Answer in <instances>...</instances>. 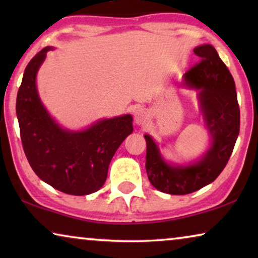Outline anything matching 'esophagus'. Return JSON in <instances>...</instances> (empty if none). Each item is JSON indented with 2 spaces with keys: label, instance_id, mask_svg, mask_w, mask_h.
<instances>
[{
  "label": "esophagus",
  "instance_id": "34e87169",
  "mask_svg": "<svg viewBox=\"0 0 258 258\" xmlns=\"http://www.w3.org/2000/svg\"><path fill=\"white\" fill-rule=\"evenodd\" d=\"M134 118H135V122L136 124L139 125H143L146 124V123L149 121V114H148V111L146 109H137L135 111V114H134Z\"/></svg>",
  "mask_w": 258,
  "mask_h": 258
}]
</instances>
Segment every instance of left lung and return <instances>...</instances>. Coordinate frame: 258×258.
I'll return each mask as SVG.
<instances>
[{
	"label": "left lung",
	"mask_w": 258,
	"mask_h": 258,
	"mask_svg": "<svg viewBox=\"0 0 258 258\" xmlns=\"http://www.w3.org/2000/svg\"><path fill=\"white\" fill-rule=\"evenodd\" d=\"M194 52L202 59L183 75V86L197 91L209 148L199 160L176 164L165 160L153 137L144 135L148 178L170 195H186L214 182L227 165L239 133V107L230 72L211 44L199 45Z\"/></svg>",
	"instance_id": "1"
}]
</instances>
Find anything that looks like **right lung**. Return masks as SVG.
<instances>
[{"label": "right lung", "instance_id": "1", "mask_svg": "<svg viewBox=\"0 0 258 258\" xmlns=\"http://www.w3.org/2000/svg\"><path fill=\"white\" fill-rule=\"evenodd\" d=\"M52 49H42L24 70L16 100L21 141L42 181L69 195H89L104 184L112 156L133 133V116L98 119L82 130L62 128L42 103L36 86L38 69Z\"/></svg>", "mask_w": 258, "mask_h": 258}]
</instances>
